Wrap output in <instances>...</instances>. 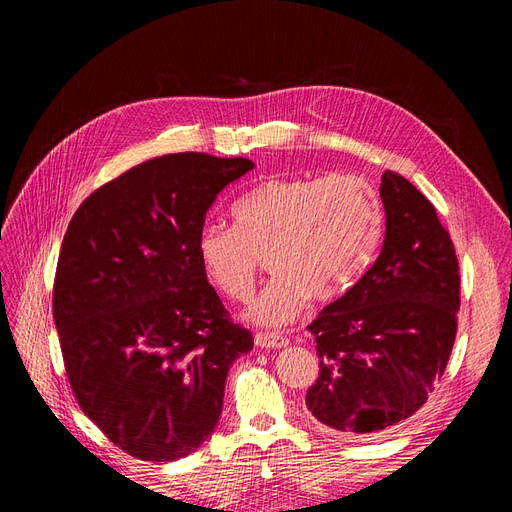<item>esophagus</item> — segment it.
<instances>
[{
	"label": "esophagus",
	"mask_w": 512,
	"mask_h": 512,
	"mask_svg": "<svg viewBox=\"0 0 512 512\" xmlns=\"http://www.w3.org/2000/svg\"><path fill=\"white\" fill-rule=\"evenodd\" d=\"M254 342H256V346L265 348V350H275V348H284V346H288V337H284V335H275V333H256Z\"/></svg>",
	"instance_id": "esophagus-1"
}]
</instances>
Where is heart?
<instances>
[{
  "mask_svg": "<svg viewBox=\"0 0 512 512\" xmlns=\"http://www.w3.org/2000/svg\"><path fill=\"white\" fill-rule=\"evenodd\" d=\"M232 226L205 224L196 252L207 280L230 301L250 297L260 258L273 277L247 318L284 327L309 301H333L374 258L384 211L374 185L359 175L269 177L230 207Z\"/></svg>",
  "mask_w": 512,
  "mask_h": 512,
  "instance_id": "heart-1",
  "label": "heart"
}]
</instances>
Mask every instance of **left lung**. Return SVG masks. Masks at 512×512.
<instances>
[{"label":"left lung","mask_w":512,"mask_h":512,"mask_svg":"<svg viewBox=\"0 0 512 512\" xmlns=\"http://www.w3.org/2000/svg\"><path fill=\"white\" fill-rule=\"evenodd\" d=\"M382 252L309 324L320 374L305 406L342 438L389 429L421 408L457 335L459 262L436 207L393 170L380 183Z\"/></svg>","instance_id":"left-lung-1"}]
</instances>
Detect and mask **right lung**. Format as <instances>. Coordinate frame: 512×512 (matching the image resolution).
Masks as SVG:
<instances>
[{
	"label": "right lung",
	"mask_w": 512,
	"mask_h": 512,
	"mask_svg": "<svg viewBox=\"0 0 512 512\" xmlns=\"http://www.w3.org/2000/svg\"><path fill=\"white\" fill-rule=\"evenodd\" d=\"M245 158L170 153L83 200L57 260L53 318L81 410L143 461L188 457L218 425L230 365L254 348L196 239Z\"/></svg>",
	"instance_id": "obj_1"
}]
</instances>
